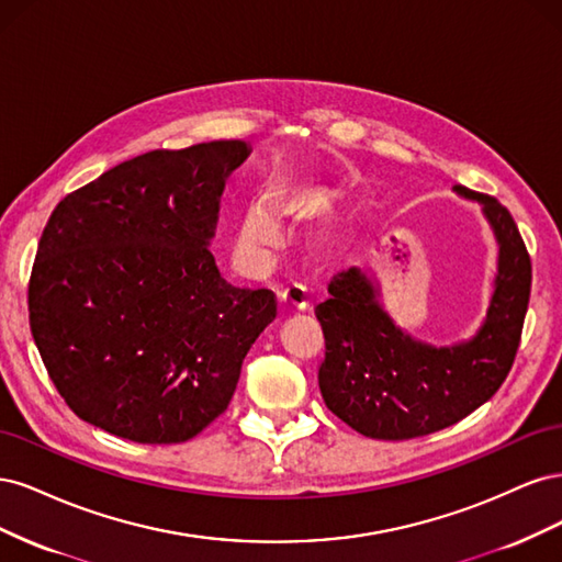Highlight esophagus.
Here are the masks:
<instances>
[{
    "instance_id": "1",
    "label": "esophagus",
    "mask_w": 562,
    "mask_h": 562,
    "mask_svg": "<svg viewBox=\"0 0 562 562\" xmlns=\"http://www.w3.org/2000/svg\"><path fill=\"white\" fill-rule=\"evenodd\" d=\"M279 297H281V302H285L288 307H293V310H307V307H310L307 288L300 285V283H288V285H283Z\"/></svg>"
}]
</instances>
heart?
I'll use <instances>...</instances> for the list:
<instances>
[{"label": "heart", "mask_w": 562, "mask_h": 562, "mask_svg": "<svg viewBox=\"0 0 562 562\" xmlns=\"http://www.w3.org/2000/svg\"><path fill=\"white\" fill-rule=\"evenodd\" d=\"M269 209L279 211V201H269ZM239 236H241V244L246 248L267 250L277 244V227L262 209H250L244 217Z\"/></svg>", "instance_id": "obj_1"}]
</instances>
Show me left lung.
I'll use <instances>...</instances> for the list:
<instances>
[{
	"label": "left lung",
	"mask_w": 562,
	"mask_h": 562,
	"mask_svg": "<svg viewBox=\"0 0 562 562\" xmlns=\"http://www.w3.org/2000/svg\"><path fill=\"white\" fill-rule=\"evenodd\" d=\"M454 192L481 203L499 244L495 293L471 339L452 347L417 342L391 321L375 285L356 267L333 277L330 297L314 310L326 337L321 396L368 438L407 440L446 429L495 396L514 366L530 302V255L497 199L462 184Z\"/></svg>",
	"instance_id": "1"
}]
</instances>
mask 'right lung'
Masks as SVG:
<instances>
[{
    "instance_id": "obj_1",
    "label": "right lung",
    "mask_w": 562,
    "mask_h": 562,
    "mask_svg": "<svg viewBox=\"0 0 562 562\" xmlns=\"http://www.w3.org/2000/svg\"><path fill=\"white\" fill-rule=\"evenodd\" d=\"M244 140L155 149L50 213L27 285L30 330L70 411L133 443L194 438L227 411L241 363L277 316L234 288L209 244Z\"/></svg>"
}]
</instances>
